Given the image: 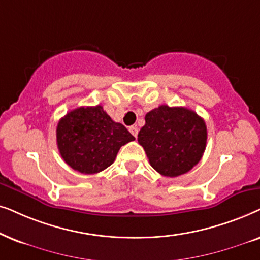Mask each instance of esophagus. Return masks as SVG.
<instances>
[{
	"mask_svg": "<svg viewBox=\"0 0 260 260\" xmlns=\"http://www.w3.org/2000/svg\"><path fill=\"white\" fill-rule=\"evenodd\" d=\"M129 132L132 133V136L133 137H138V132H139V129H138V127L137 126H131L129 127Z\"/></svg>",
	"mask_w": 260,
	"mask_h": 260,
	"instance_id": "34e87169",
	"label": "esophagus"
}]
</instances>
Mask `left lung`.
Instances as JSON below:
<instances>
[{
  "label": "left lung",
  "instance_id": "obj_1",
  "mask_svg": "<svg viewBox=\"0 0 260 260\" xmlns=\"http://www.w3.org/2000/svg\"><path fill=\"white\" fill-rule=\"evenodd\" d=\"M138 141L155 171L177 177L202 158L207 144L206 122L185 107L162 105L146 114Z\"/></svg>",
  "mask_w": 260,
  "mask_h": 260
}]
</instances>
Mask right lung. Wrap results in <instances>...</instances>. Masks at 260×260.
Returning <instances> with one entry per match:
<instances>
[{
    "label": "right lung",
    "mask_w": 260,
    "mask_h": 260,
    "mask_svg": "<svg viewBox=\"0 0 260 260\" xmlns=\"http://www.w3.org/2000/svg\"><path fill=\"white\" fill-rule=\"evenodd\" d=\"M136 140L122 123L115 122L102 106L79 107L61 117L57 145L69 166L84 175L98 174L114 162L120 147Z\"/></svg>",
    "instance_id": "add662e5"
}]
</instances>
